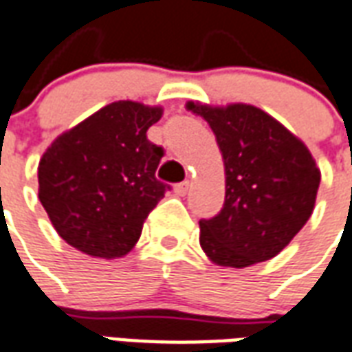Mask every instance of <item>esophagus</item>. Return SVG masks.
<instances>
[{
    "mask_svg": "<svg viewBox=\"0 0 352 352\" xmlns=\"http://www.w3.org/2000/svg\"><path fill=\"white\" fill-rule=\"evenodd\" d=\"M189 187H191V184H189V182H182V184H178V186L174 187V193L182 195V197H184V195L189 191Z\"/></svg>",
    "mask_w": 352,
    "mask_h": 352,
    "instance_id": "34e87169",
    "label": "esophagus"
}]
</instances>
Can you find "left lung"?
Here are the masks:
<instances>
[{
	"instance_id": "left-lung-1",
	"label": "left lung",
	"mask_w": 352,
	"mask_h": 352,
	"mask_svg": "<svg viewBox=\"0 0 352 352\" xmlns=\"http://www.w3.org/2000/svg\"><path fill=\"white\" fill-rule=\"evenodd\" d=\"M186 109L212 127L225 165L221 212L199 221L202 251L227 268L270 261L313 214L320 170L311 151L253 104L187 101Z\"/></svg>"
}]
</instances>
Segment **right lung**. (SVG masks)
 <instances>
[{"label":"right lung","mask_w":352,"mask_h":352,"mask_svg":"<svg viewBox=\"0 0 352 352\" xmlns=\"http://www.w3.org/2000/svg\"><path fill=\"white\" fill-rule=\"evenodd\" d=\"M163 107L114 101L60 137L37 166L39 201L56 232L95 258L125 257L168 186L155 178L163 148L146 131Z\"/></svg>","instance_id":"right-lung-1"}]
</instances>
